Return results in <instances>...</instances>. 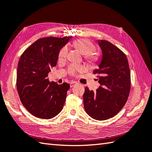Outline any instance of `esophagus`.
Returning a JSON list of instances; mask_svg holds the SVG:
<instances>
[{"label":"esophagus","instance_id":"34e87169","mask_svg":"<svg viewBox=\"0 0 152 152\" xmlns=\"http://www.w3.org/2000/svg\"><path fill=\"white\" fill-rule=\"evenodd\" d=\"M77 83H78V82H74V81L70 82V88H72V87H73V86H74V85H75V84H77Z\"/></svg>","mask_w":152,"mask_h":152}]
</instances>
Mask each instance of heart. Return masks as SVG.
<instances>
[{
	"label": "heart",
	"mask_w": 152,
	"mask_h": 152,
	"mask_svg": "<svg viewBox=\"0 0 152 152\" xmlns=\"http://www.w3.org/2000/svg\"><path fill=\"white\" fill-rule=\"evenodd\" d=\"M72 46L78 49L80 53L83 55H85V59L88 61L90 64H95L99 59L98 55L93 52L95 50V46L91 42L87 39H78L72 42ZM67 54L66 47H63L61 48L59 53V59L62 60L66 57ZM83 70V67L78 64H71L69 67V72L74 75L76 72H80Z\"/></svg>",
	"instance_id": "b5f03b06"
}]
</instances>
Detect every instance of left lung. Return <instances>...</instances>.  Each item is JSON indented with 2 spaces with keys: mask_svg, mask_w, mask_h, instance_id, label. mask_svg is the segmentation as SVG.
<instances>
[{
  "mask_svg": "<svg viewBox=\"0 0 152 152\" xmlns=\"http://www.w3.org/2000/svg\"><path fill=\"white\" fill-rule=\"evenodd\" d=\"M97 41L102 58L93 73L99 74L96 80L101 86L96 92L86 87L83 98L87 114L102 121L114 117L125 104L131 89V73L127 58L121 50L110 42Z\"/></svg>",
  "mask_w": 152,
  "mask_h": 152,
  "instance_id": "1",
  "label": "left lung"
}]
</instances>
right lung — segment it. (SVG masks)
Here are the masks:
<instances>
[{
  "label": "right lung",
  "instance_id": "right-lung-1",
  "mask_svg": "<svg viewBox=\"0 0 152 152\" xmlns=\"http://www.w3.org/2000/svg\"><path fill=\"white\" fill-rule=\"evenodd\" d=\"M72 37H46L37 40L19 59L18 92L24 107L35 117L51 119L62 110L70 85L50 82L51 68L56 66L60 50Z\"/></svg>",
  "mask_w": 152,
  "mask_h": 152
}]
</instances>
